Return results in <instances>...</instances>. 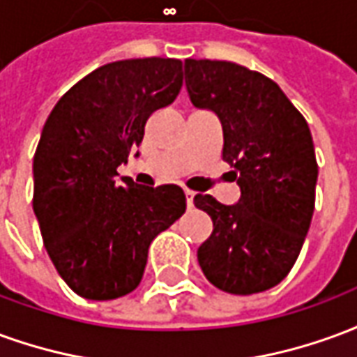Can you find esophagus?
<instances>
[{"label":"esophagus","instance_id":"34e87169","mask_svg":"<svg viewBox=\"0 0 357 357\" xmlns=\"http://www.w3.org/2000/svg\"><path fill=\"white\" fill-rule=\"evenodd\" d=\"M193 197H195V193H193V191H187V189H185V199H187V208H191V206H193Z\"/></svg>","mask_w":357,"mask_h":357}]
</instances>
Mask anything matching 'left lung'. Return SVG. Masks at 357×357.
I'll use <instances>...</instances> for the list:
<instances>
[{
    "label": "left lung",
    "instance_id": "obj_1",
    "mask_svg": "<svg viewBox=\"0 0 357 357\" xmlns=\"http://www.w3.org/2000/svg\"><path fill=\"white\" fill-rule=\"evenodd\" d=\"M183 76L195 107L220 118L241 189L235 204L195 197L214 224L199 266L220 291H268L291 271L312 224L317 162L307 122L275 82L247 66L185 59Z\"/></svg>",
    "mask_w": 357,
    "mask_h": 357
}]
</instances>
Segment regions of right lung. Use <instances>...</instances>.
Segmentation results:
<instances>
[{
    "label": "right lung",
    "mask_w": 357,
    "mask_h": 357,
    "mask_svg": "<svg viewBox=\"0 0 357 357\" xmlns=\"http://www.w3.org/2000/svg\"><path fill=\"white\" fill-rule=\"evenodd\" d=\"M181 80L178 59L109 63L68 89L45 120L32 166L34 214L59 275L84 298L132 292L153 239L185 212L181 187H141L116 172Z\"/></svg>",
    "instance_id": "right-lung-1"
}]
</instances>
